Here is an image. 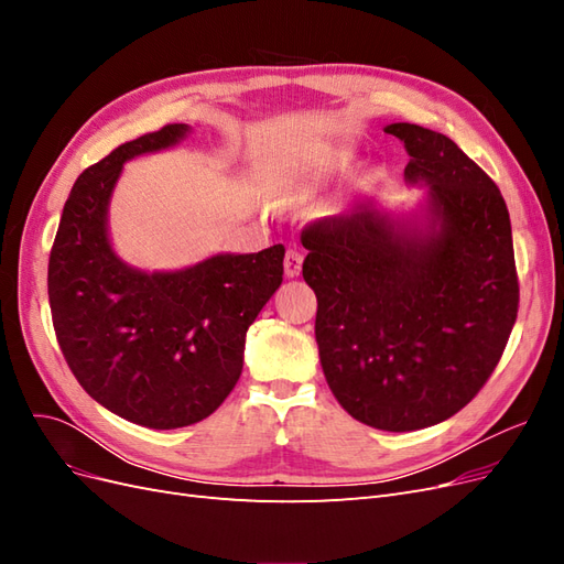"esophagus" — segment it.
<instances>
[{
  "label": "esophagus",
  "instance_id": "34e87169",
  "mask_svg": "<svg viewBox=\"0 0 564 564\" xmlns=\"http://www.w3.org/2000/svg\"><path fill=\"white\" fill-rule=\"evenodd\" d=\"M301 265H303V253L292 247L286 249V256H284V275L286 278H299L301 275Z\"/></svg>",
  "mask_w": 564,
  "mask_h": 564
}]
</instances>
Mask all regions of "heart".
I'll return each instance as SVG.
<instances>
[{
  "mask_svg": "<svg viewBox=\"0 0 564 564\" xmlns=\"http://www.w3.org/2000/svg\"><path fill=\"white\" fill-rule=\"evenodd\" d=\"M340 158H344V152H338V155H336L329 164L338 162ZM329 164H327V166H319V169H315V172H311V174H305V176L299 181V185H296L294 197H308L313 191H317V185H322L324 181H327Z\"/></svg>",
  "mask_w": 564,
  "mask_h": 564,
  "instance_id": "1",
  "label": "heart"
}]
</instances>
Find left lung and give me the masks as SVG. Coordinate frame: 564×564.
Listing matches in <instances>:
<instances>
[{
	"mask_svg": "<svg viewBox=\"0 0 564 564\" xmlns=\"http://www.w3.org/2000/svg\"><path fill=\"white\" fill-rule=\"evenodd\" d=\"M412 207H360L301 235L334 398L371 429L421 431L491 377L518 317L513 232L494 181L445 133L395 122Z\"/></svg>",
	"mask_w": 564,
	"mask_h": 564,
	"instance_id": "obj_1",
	"label": "left lung"
}]
</instances>
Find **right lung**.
I'll return each instance as SVG.
<instances>
[{"label": "right lung", "instance_id": "add662e5", "mask_svg": "<svg viewBox=\"0 0 564 564\" xmlns=\"http://www.w3.org/2000/svg\"><path fill=\"white\" fill-rule=\"evenodd\" d=\"M193 127L139 135L89 166L48 256V303L75 379L108 412L155 431L207 419L245 365V338L282 284L284 247L214 253L178 270L129 265L110 240V199L129 160L178 145Z\"/></svg>", "mask_w": 564, "mask_h": 564}]
</instances>
